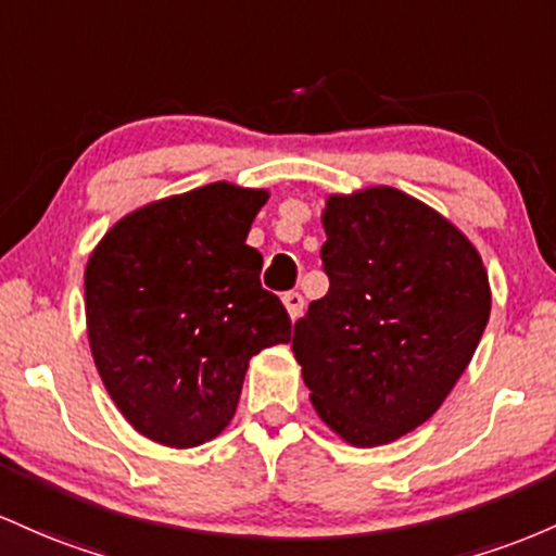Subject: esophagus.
Masks as SVG:
<instances>
[{"instance_id":"obj_1","label":"esophagus","mask_w":556,"mask_h":556,"mask_svg":"<svg viewBox=\"0 0 556 556\" xmlns=\"http://www.w3.org/2000/svg\"><path fill=\"white\" fill-rule=\"evenodd\" d=\"M283 304H286V309H289L291 320H296V317L302 315V309H304V296L299 294V291H286Z\"/></svg>"}]
</instances>
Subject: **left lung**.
I'll return each instance as SVG.
<instances>
[{
  "mask_svg": "<svg viewBox=\"0 0 556 556\" xmlns=\"http://www.w3.org/2000/svg\"><path fill=\"white\" fill-rule=\"evenodd\" d=\"M328 294L296 320L291 349L317 415L354 446L396 441L454 389L491 315L476 247L391 186L328 197Z\"/></svg>",
  "mask_w": 556,
  "mask_h": 556,
  "instance_id": "1",
  "label": "left lung"
}]
</instances>
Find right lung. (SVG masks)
I'll list each match as a JSON object with an SVG mask.
<instances>
[{"label":"right lung","instance_id":"right-lung-1","mask_svg":"<svg viewBox=\"0 0 556 556\" xmlns=\"http://www.w3.org/2000/svg\"><path fill=\"white\" fill-rule=\"evenodd\" d=\"M267 191L217 180L115 223L86 265V326L104 389L162 446L215 439L249 359L289 344L291 317L247 244Z\"/></svg>","mask_w":556,"mask_h":556}]
</instances>
